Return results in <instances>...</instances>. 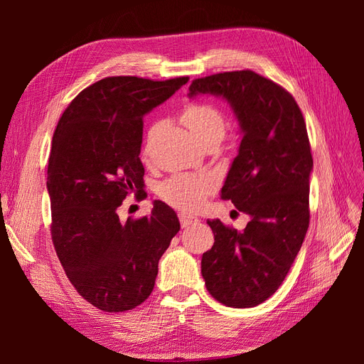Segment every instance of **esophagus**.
<instances>
[{
    "instance_id": "obj_1",
    "label": "esophagus",
    "mask_w": 364,
    "mask_h": 364,
    "mask_svg": "<svg viewBox=\"0 0 364 364\" xmlns=\"http://www.w3.org/2000/svg\"><path fill=\"white\" fill-rule=\"evenodd\" d=\"M179 220H181V225H182V228H186V226H190V225H193V223H196L197 220V217H194L193 214H185V213H181L179 214Z\"/></svg>"
}]
</instances>
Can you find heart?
<instances>
[{"label":"heart","instance_id":"b5f03b06","mask_svg":"<svg viewBox=\"0 0 364 364\" xmlns=\"http://www.w3.org/2000/svg\"><path fill=\"white\" fill-rule=\"evenodd\" d=\"M182 121L199 144L213 138L223 139L228 129L222 112L208 103L186 105L182 111ZM153 130L155 129H151L150 134H153ZM213 185V181L205 176L176 174L159 185V196L174 208L193 211L205 202Z\"/></svg>","mask_w":364,"mask_h":364}]
</instances>
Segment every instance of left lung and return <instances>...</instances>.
Instances as JSON below:
<instances>
[{
	"mask_svg": "<svg viewBox=\"0 0 364 364\" xmlns=\"http://www.w3.org/2000/svg\"><path fill=\"white\" fill-rule=\"evenodd\" d=\"M232 107L243 134L222 199L250 215L245 230L208 220L214 246L202 257L206 290L234 308L262 304L279 289L310 225L313 156L304 115L282 86L250 70L218 73L190 85Z\"/></svg>",
	"mask_w": 364,
	"mask_h": 364,
	"instance_id": "left-lung-1",
	"label": "left lung"
}]
</instances>
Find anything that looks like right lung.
Listing matches in <instances>:
<instances>
[{"label": "right lung", "mask_w": 364, "mask_h": 364, "mask_svg": "<svg viewBox=\"0 0 364 364\" xmlns=\"http://www.w3.org/2000/svg\"><path fill=\"white\" fill-rule=\"evenodd\" d=\"M186 82L106 77L74 98L54 130L47 171L53 245L77 293L98 310L144 302L181 229L161 200L149 215L126 222L117 209L130 193L144 197L142 118Z\"/></svg>", "instance_id": "obj_1"}]
</instances>
